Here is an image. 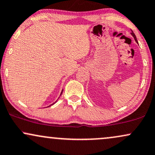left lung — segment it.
Instances as JSON below:
<instances>
[{
	"label": "left lung",
	"mask_w": 155,
	"mask_h": 155,
	"mask_svg": "<svg viewBox=\"0 0 155 155\" xmlns=\"http://www.w3.org/2000/svg\"><path fill=\"white\" fill-rule=\"evenodd\" d=\"M131 35H132V36H133V37H134V40H135V41H136V42H137V43H138V41H137V37H136V35H134V33L133 32V31H132V32H131Z\"/></svg>",
	"instance_id": "obj_1"
}]
</instances>
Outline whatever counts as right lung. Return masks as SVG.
I'll return each mask as SVG.
<instances>
[{"label": "right lung", "mask_w": 155, "mask_h": 155, "mask_svg": "<svg viewBox=\"0 0 155 155\" xmlns=\"http://www.w3.org/2000/svg\"><path fill=\"white\" fill-rule=\"evenodd\" d=\"M62 93H63V90H62V92H61V94H62ZM57 102V101H56ZM54 104V103H53ZM53 104H52V105H53ZM50 106H48V107H50Z\"/></svg>", "instance_id": "right-lung-1"}]
</instances>
